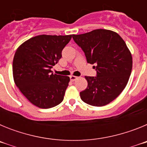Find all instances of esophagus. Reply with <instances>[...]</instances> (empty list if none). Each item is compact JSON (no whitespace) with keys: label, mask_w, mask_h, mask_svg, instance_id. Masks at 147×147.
I'll return each mask as SVG.
<instances>
[{"label":"esophagus","mask_w":147,"mask_h":147,"mask_svg":"<svg viewBox=\"0 0 147 147\" xmlns=\"http://www.w3.org/2000/svg\"><path fill=\"white\" fill-rule=\"evenodd\" d=\"M70 79H71V81L74 82L76 80H77L78 79V76H70Z\"/></svg>","instance_id":"1"}]
</instances>
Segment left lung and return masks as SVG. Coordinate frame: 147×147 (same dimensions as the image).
I'll return each instance as SVG.
<instances>
[{"label": "left lung", "instance_id": "left-lung-1", "mask_svg": "<svg viewBox=\"0 0 147 147\" xmlns=\"http://www.w3.org/2000/svg\"><path fill=\"white\" fill-rule=\"evenodd\" d=\"M73 39L97 73L85 76L88 87L80 92L82 100L96 107L110 103L125 88L132 71V54L125 42L116 32L102 28L73 34Z\"/></svg>", "mask_w": 147, "mask_h": 147}]
</instances>
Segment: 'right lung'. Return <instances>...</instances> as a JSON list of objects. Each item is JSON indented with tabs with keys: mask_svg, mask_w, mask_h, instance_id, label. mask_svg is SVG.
<instances>
[{
	"mask_svg": "<svg viewBox=\"0 0 147 147\" xmlns=\"http://www.w3.org/2000/svg\"><path fill=\"white\" fill-rule=\"evenodd\" d=\"M71 35H38L25 41L15 52L13 78L24 96L42 109L55 107L62 102L70 82L69 76L51 71L62 57V51Z\"/></svg>",
	"mask_w": 147,
	"mask_h": 147,
	"instance_id": "obj_1",
	"label": "right lung"
}]
</instances>
